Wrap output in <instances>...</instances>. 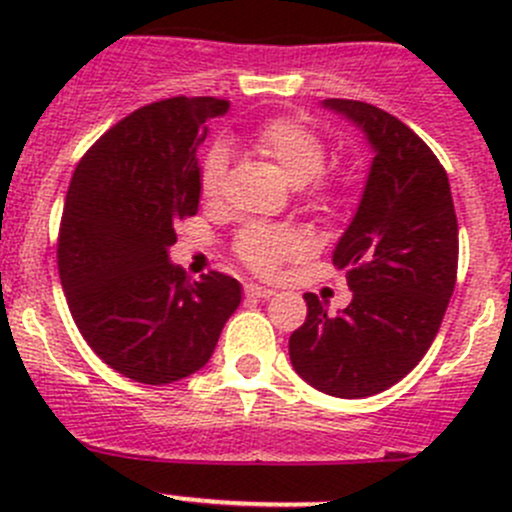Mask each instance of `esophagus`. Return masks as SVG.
<instances>
[{
    "instance_id": "1",
    "label": "esophagus",
    "mask_w": 512,
    "mask_h": 512,
    "mask_svg": "<svg viewBox=\"0 0 512 512\" xmlns=\"http://www.w3.org/2000/svg\"><path fill=\"white\" fill-rule=\"evenodd\" d=\"M245 294L247 297H260V299H267L275 294V289L272 287H262V285H255V282H250V285H245Z\"/></svg>"
}]
</instances>
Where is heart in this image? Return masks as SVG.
I'll use <instances>...</instances> for the list:
<instances>
[{
	"instance_id": "1",
	"label": "heart",
	"mask_w": 512,
	"mask_h": 512,
	"mask_svg": "<svg viewBox=\"0 0 512 512\" xmlns=\"http://www.w3.org/2000/svg\"><path fill=\"white\" fill-rule=\"evenodd\" d=\"M252 151L280 168L292 185H302V195L312 208H324L332 200V178L322 175L327 165V146L322 138L297 118H270L247 138ZM227 160L223 148H213L200 168V195L208 203L220 200L225 188ZM307 240L292 225H247L235 237V255L250 270L270 275L285 260L302 255Z\"/></svg>"
}]
</instances>
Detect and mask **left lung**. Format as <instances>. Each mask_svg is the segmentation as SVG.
<instances>
[{
  "label": "left lung",
  "instance_id": "1",
  "mask_svg": "<svg viewBox=\"0 0 512 512\" xmlns=\"http://www.w3.org/2000/svg\"><path fill=\"white\" fill-rule=\"evenodd\" d=\"M324 106L366 133L374 160L334 250L352 302L329 314L304 294L307 319L289 337V359L314 389L364 399L404 379L436 339L456 287L458 220L446 170L406 123L364 101Z\"/></svg>",
  "mask_w": 512,
  "mask_h": 512
}]
</instances>
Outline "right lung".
I'll return each mask as SVG.
<instances>
[{"instance_id": "add662e5", "label": "right lung", "mask_w": 512, "mask_h": 512, "mask_svg": "<svg viewBox=\"0 0 512 512\" xmlns=\"http://www.w3.org/2000/svg\"><path fill=\"white\" fill-rule=\"evenodd\" d=\"M230 101L175 96L108 128L76 165L59 227L61 287L103 364L141 384H173L208 364L240 304V282H193L168 262L175 225L198 213V146Z\"/></svg>"}]
</instances>
